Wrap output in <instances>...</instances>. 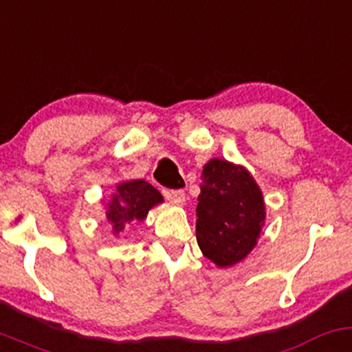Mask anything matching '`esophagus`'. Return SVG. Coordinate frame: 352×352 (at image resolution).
Returning a JSON list of instances; mask_svg holds the SVG:
<instances>
[{
	"mask_svg": "<svg viewBox=\"0 0 352 352\" xmlns=\"http://www.w3.org/2000/svg\"><path fill=\"white\" fill-rule=\"evenodd\" d=\"M166 199L171 203H175V205H184V201H186V195H184L183 190H169L166 191Z\"/></svg>",
	"mask_w": 352,
	"mask_h": 352,
	"instance_id": "1",
	"label": "esophagus"
}]
</instances>
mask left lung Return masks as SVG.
Returning <instances> with one entry per match:
<instances>
[{
    "label": "left lung",
    "instance_id": "obj_1",
    "mask_svg": "<svg viewBox=\"0 0 352 352\" xmlns=\"http://www.w3.org/2000/svg\"><path fill=\"white\" fill-rule=\"evenodd\" d=\"M196 240L218 267H232L255 248L265 223L258 184L243 166L213 157L203 168Z\"/></svg>",
    "mask_w": 352,
    "mask_h": 352
}]
</instances>
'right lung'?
Listing matches in <instances>:
<instances>
[{"label":"right lung","instance_id":"right-lung-1","mask_svg":"<svg viewBox=\"0 0 352 352\" xmlns=\"http://www.w3.org/2000/svg\"><path fill=\"white\" fill-rule=\"evenodd\" d=\"M160 203H162L161 192L144 179L119 183L109 199L107 211H105L107 221L112 226V233L119 235L126 226L144 221L151 208Z\"/></svg>","mask_w":352,"mask_h":352}]
</instances>
